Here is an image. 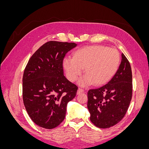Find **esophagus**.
Segmentation results:
<instances>
[{
  "label": "esophagus",
  "mask_w": 149,
  "mask_h": 149,
  "mask_svg": "<svg viewBox=\"0 0 149 149\" xmlns=\"http://www.w3.org/2000/svg\"><path fill=\"white\" fill-rule=\"evenodd\" d=\"M84 90L83 89H81V88H78V91H77V94H81V93H84Z\"/></svg>",
  "instance_id": "esophagus-1"
}]
</instances>
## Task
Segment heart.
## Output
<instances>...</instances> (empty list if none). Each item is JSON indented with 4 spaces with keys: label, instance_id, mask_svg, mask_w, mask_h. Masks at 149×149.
<instances>
[{
    "label": "heart",
    "instance_id": "obj_1",
    "mask_svg": "<svg viewBox=\"0 0 149 149\" xmlns=\"http://www.w3.org/2000/svg\"><path fill=\"white\" fill-rule=\"evenodd\" d=\"M120 61V55L117 49L93 45L76 49L72 58H65L63 66L71 82H74L84 68L86 75L79 81V84L84 87L93 83L101 86L113 78L119 69Z\"/></svg>",
    "mask_w": 149,
    "mask_h": 149
}]
</instances>
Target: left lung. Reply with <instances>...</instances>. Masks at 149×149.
I'll return each instance as SVG.
<instances>
[{
  "mask_svg": "<svg viewBox=\"0 0 149 149\" xmlns=\"http://www.w3.org/2000/svg\"><path fill=\"white\" fill-rule=\"evenodd\" d=\"M119 69L107 84L88 92L90 120L96 127L106 129L118 124L129 106L132 95L130 65L122 53Z\"/></svg>",
  "mask_w": 149,
  "mask_h": 149,
  "instance_id": "1",
  "label": "left lung"
}]
</instances>
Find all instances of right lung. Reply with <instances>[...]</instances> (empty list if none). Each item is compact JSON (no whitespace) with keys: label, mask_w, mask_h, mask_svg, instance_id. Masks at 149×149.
<instances>
[{"label":"right lung","mask_w":149,"mask_h":149,"mask_svg":"<svg viewBox=\"0 0 149 149\" xmlns=\"http://www.w3.org/2000/svg\"><path fill=\"white\" fill-rule=\"evenodd\" d=\"M74 43L48 42L31 56L24 70L23 101L31 119L38 126L52 129L65 119L68 103L76 96L78 87L63 73L66 54Z\"/></svg>","instance_id":"1"}]
</instances>
